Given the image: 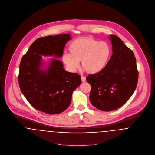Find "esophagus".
<instances>
[{"label":"esophagus","instance_id":"esophagus-1","mask_svg":"<svg viewBox=\"0 0 155 155\" xmlns=\"http://www.w3.org/2000/svg\"><path fill=\"white\" fill-rule=\"evenodd\" d=\"M81 80L83 82H84L86 81V78L84 77V76H81Z\"/></svg>","mask_w":155,"mask_h":155}]
</instances>
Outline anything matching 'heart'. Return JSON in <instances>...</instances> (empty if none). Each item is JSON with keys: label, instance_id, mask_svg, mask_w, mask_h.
Instances as JSON below:
<instances>
[{"label": "heart", "instance_id": "heart-1", "mask_svg": "<svg viewBox=\"0 0 155 155\" xmlns=\"http://www.w3.org/2000/svg\"><path fill=\"white\" fill-rule=\"evenodd\" d=\"M70 54H64L63 61L70 71H75L81 61L82 67L90 74L100 72L107 64L111 54L110 45L91 38H80L69 46Z\"/></svg>", "mask_w": 155, "mask_h": 155}]
</instances>
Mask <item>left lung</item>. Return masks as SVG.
Instances as JSON below:
<instances>
[{
	"instance_id": "1",
	"label": "left lung",
	"mask_w": 155,
	"mask_h": 155,
	"mask_svg": "<svg viewBox=\"0 0 155 155\" xmlns=\"http://www.w3.org/2000/svg\"><path fill=\"white\" fill-rule=\"evenodd\" d=\"M110 36L113 51L110 59L100 72L87 77L91 86V104L104 111L114 110L122 106L132 96L138 79L133 51L117 36Z\"/></svg>"
}]
</instances>
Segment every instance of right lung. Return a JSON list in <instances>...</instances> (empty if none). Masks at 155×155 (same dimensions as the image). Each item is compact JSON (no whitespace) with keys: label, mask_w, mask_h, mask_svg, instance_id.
<instances>
[{"label":"right lung","mask_w":155,"mask_h":155,"mask_svg":"<svg viewBox=\"0 0 155 155\" xmlns=\"http://www.w3.org/2000/svg\"><path fill=\"white\" fill-rule=\"evenodd\" d=\"M70 34L48 36L36 39L22 57L18 83L22 94L36 109L56 114L66 110L73 92L82 83L78 73L68 72L63 63L55 58L43 68V56L61 57Z\"/></svg>","instance_id":"right-lung-1"}]
</instances>
